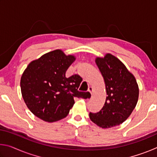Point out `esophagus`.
Segmentation results:
<instances>
[{
	"label": "esophagus",
	"instance_id": "34e87169",
	"mask_svg": "<svg viewBox=\"0 0 157 157\" xmlns=\"http://www.w3.org/2000/svg\"><path fill=\"white\" fill-rule=\"evenodd\" d=\"M88 91H89L91 94H93V92H94V89H93L92 86H89V87Z\"/></svg>",
	"mask_w": 157,
	"mask_h": 157
}]
</instances>
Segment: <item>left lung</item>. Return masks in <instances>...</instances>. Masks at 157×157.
<instances>
[{
	"label": "left lung",
	"mask_w": 157,
	"mask_h": 157,
	"mask_svg": "<svg viewBox=\"0 0 157 157\" xmlns=\"http://www.w3.org/2000/svg\"><path fill=\"white\" fill-rule=\"evenodd\" d=\"M95 63L104 78L107 96L102 109L90 113L89 118L98 127L111 128L123 123L131 115L139 99V86L124 63L110 53L96 57Z\"/></svg>",
	"instance_id": "obj_1"
}]
</instances>
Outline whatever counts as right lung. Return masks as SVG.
<instances>
[{
  "instance_id": "right-lung-1",
  "label": "right lung",
  "mask_w": 157,
  "mask_h": 157,
  "mask_svg": "<svg viewBox=\"0 0 157 157\" xmlns=\"http://www.w3.org/2000/svg\"><path fill=\"white\" fill-rule=\"evenodd\" d=\"M75 59L57 49L29 63L20 85L23 100L34 116L48 123L56 122L68 115L75 98H91L89 92L78 90L82 78L78 75L66 77Z\"/></svg>"
}]
</instances>
